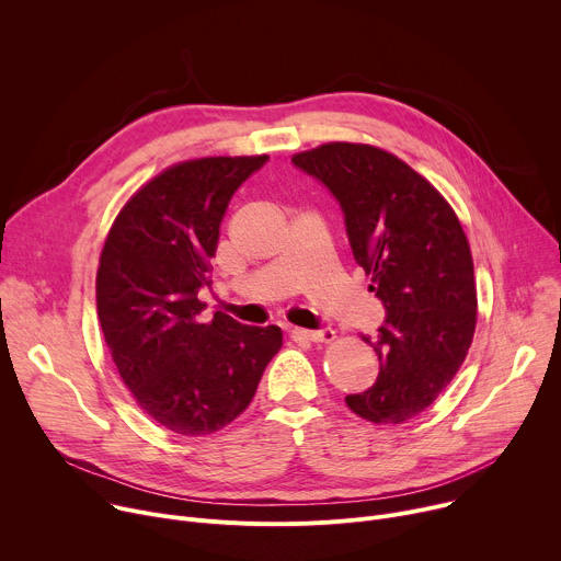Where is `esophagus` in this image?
Here are the masks:
<instances>
[{"instance_id":"obj_1","label":"esophagus","mask_w":561,"mask_h":561,"mask_svg":"<svg viewBox=\"0 0 561 561\" xmlns=\"http://www.w3.org/2000/svg\"><path fill=\"white\" fill-rule=\"evenodd\" d=\"M296 336H302L307 341L314 343H332L334 341V330L332 328H321V330H294Z\"/></svg>"}]
</instances>
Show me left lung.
I'll return each mask as SVG.
<instances>
[{"label": "left lung", "instance_id": "1", "mask_svg": "<svg viewBox=\"0 0 561 561\" xmlns=\"http://www.w3.org/2000/svg\"><path fill=\"white\" fill-rule=\"evenodd\" d=\"M343 211L356 265L371 276L386 323L363 336L379 377L347 408L371 423H403L437 399L461 367L477 323L470 247L453 207L397 156L330 142L291 158Z\"/></svg>", "mask_w": 561, "mask_h": 561}]
</instances>
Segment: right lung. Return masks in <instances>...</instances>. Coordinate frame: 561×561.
<instances>
[{
  "mask_svg": "<svg viewBox=\"0 0 561 561\" xmlns=\"http://www.w3.org/2000/svg\"><path fill=\"white\" fill-rule=\"evenodd\" d=\"M270 156L175 164L124 205L98 270V317L122 381L160 425L203 437L252 403L283 345L276 325L249 328L207 307L209 259L238 186Z\"/></svg>",
  "mask_w": 561,
  "mask_h": 561,
  "instance_id": "right-lung-1",
  "label": "right lung"
}]
</instances>
